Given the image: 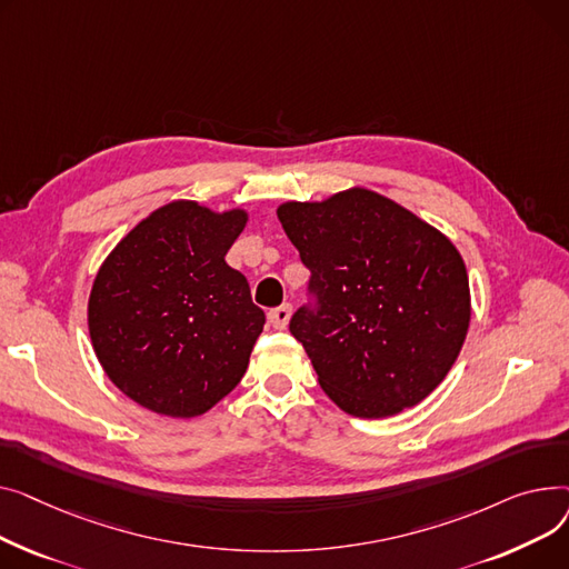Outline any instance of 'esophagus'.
<instances>
[{"mask_svg": "<svg viewBox=\"0 0 569 569\" xmlns=\"http://www.w3.org/2000/svg\"><path fill=\"white\" fill-rule=\"evenodd\" d=\"M289 319H291V306H289V303H284V306H280V308H276V310L269 312V321H271V326L278 328V330H284L287 323H289Z\"/></svg>", "mask_w": 569, "mask_h": 569, "instance_id": "1", "label": "esophagus"}]
</instances>
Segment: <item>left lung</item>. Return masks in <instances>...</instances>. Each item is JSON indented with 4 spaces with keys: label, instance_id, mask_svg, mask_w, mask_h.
I'll use <instances>...</instances> for the list:
<instances>
[{
    "label": "left lung",
    "instance_id": "8db88e82",
    "mask_svg": "<svg viewBox=\"0 0 569 569\" xmlns=\"http://www.w3.org/2000/svg\"><path fill=\"white\" fill-rule=\"evenodd\" d=\"M278 218L312 273L317 306L300 308L289 330L323 392L356 418L422 402L450 372L471 321L469 276L452 241L367 188L284 202Z\"/></svg>",
    "mask_w": 569,
    "mask_h": 569
}]
</instances>
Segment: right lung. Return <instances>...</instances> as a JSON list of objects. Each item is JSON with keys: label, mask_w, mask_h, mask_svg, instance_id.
Listing matches in <instances>:
<instances>
[{"label": "right lung", "mask_w": 569, "mask_h": 569, "mask_svg": "<svg viewBox=\"0 0 569 569\" xmlns=\"http://www.w3.org/2000/svg\"><path fill=\"white\" fill-rule=\"evenodd\" d=\"M248 222L177 199L132 227L100 263L89 336L110 381L140 407L194 418L239 386L263 330L243 273L224 261Z\"/></svg>", "instance_id": "add662e5"}]
</instances>
